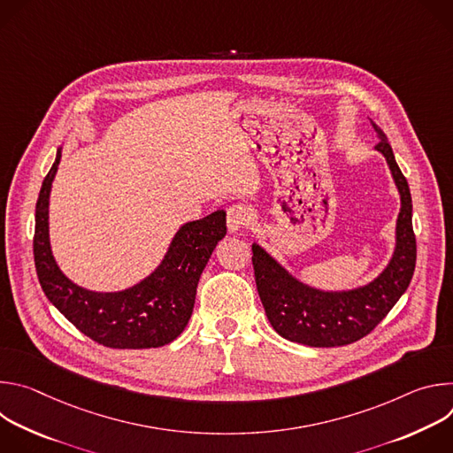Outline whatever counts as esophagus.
Returning <instances> with one entry per match:
<instances>
[{
    "mask_svg": "<svg viewBox=\"0 0 453 453\" xmlns=\"http://www.w3.org/2000/svg\"><path fill=\"white\" fill-rule=\"evenodd\" d=\"M252 219V211L250 208H247L245 204H233L227 210V229L231 234L240 233L243 227H247L250 224Z\"/></svg>",
    "mask_w": 453,
    "mask_h": 453,
    "instance_id": "obj_1",
    "label": "esophagus"
}]
</instances>
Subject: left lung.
Instances as JSON below:
<instances>
[{"instance_id":"left-lung-1","label":"left lung","mask_w":453,"mask_h":453,"mask_svg":"<svg viewBox=\"0 0 453 453\" xmlns=\"http://www.w3.org/2000/svg\"><path fill=\"white\" fill-rule=\"evenodd\" d=\"M378 150L391 170L400 193V213L395 231V250L383 271L367 281L344 290H325L297 280L262 245L252 243L256 288L267 319L278 335L311 348H335L365 337L405 294L416 267V236L412 231V199L391 145L372 123Z\"/></svg>"}]
</instances>
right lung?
Returning a JSON list of instances; mask_svg holds the SVG:
<instances>
[{
	"instance_id": "right-lung-1",
	"label": "right lung",
	"mask_w": 453,
	"mask_h": 453,
	"mask_svg": "<svg viewBox=\"0 0 453 453\" xmlns=\"http://www.w3.org/2000/svg\"><path fill=\"white\" fill-rule=\"evenodd\" d=\"M60 157L62 145L35 206L34 260L42 292L75 328L98 344L114 349L170 344L186 328L201 274L226 236V211L217 210L201 220L182 224L161 264L133 287L116 292L89 290L60 271L50 243V193Z\"/></svg>"
}]
</instances>
